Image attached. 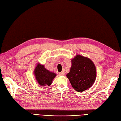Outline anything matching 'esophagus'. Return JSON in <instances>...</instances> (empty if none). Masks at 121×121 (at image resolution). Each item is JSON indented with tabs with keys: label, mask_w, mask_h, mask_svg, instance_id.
Wrapping results in <instances>:
<instances>
[{
	"label": "esophagus",
	"mask_w": 121,
	"mask_h": 121,
	"mask_svg": "<svg viewBox=\"0 0 121 121\" xmlns=\"http://www.w3.org/2000/svg\"><path fill=\"white\" fill-rule=\"evenodd\" d=\"M64 74H65L64 72V71H62V72L59 73V75H61V76H63V75H64Z\"/></svg>",
	"instance_id": "34e87169"
}]
</instances>
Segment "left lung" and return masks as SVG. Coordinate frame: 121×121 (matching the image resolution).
Returning a JSON list of instances; mask_svg holds the SVG:
<instances>
[{
    "label": "left lung",
    "instance_id": "1",
    "mask_svg": "<svg viewBox=\"0 0 121 121\" xmlns=\"http://www.w3.org/2000/svg\"><path fill=\"white\" fill-rule=\"evenodd\" d=\"M72 65L66 76L74 89L82 92L90 88L96 79L95 65L87 57L77 55L71 60Z\"/></svg>",
    "mask_w": 121,
    "mask_h": 121
}]
</instances>
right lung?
Wrapping results in <instances>:
<instances>
[{"label":"right lung","instance_id":"obj_1","mask_svg":"<svg viewBox=\"0 0 121 121\" xmlns=\"http://www.w3.org/2000/svg\"><path fill=\"white\" fill-rule=\"evenodd\" d=\"M36 79L40 86H46L52 84V81L56 76V73L46 69L43 65L38 63L34 70Z\"/></svg>","mask_w":121,"mask_h":121}]
</instances>
